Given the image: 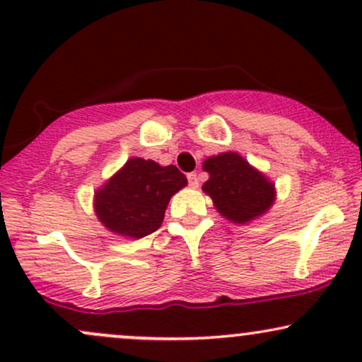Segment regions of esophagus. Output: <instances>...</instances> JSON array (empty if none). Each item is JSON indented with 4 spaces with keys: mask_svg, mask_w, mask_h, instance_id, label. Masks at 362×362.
Wrapping results in <instances>:
<instances>
[{
    "mask_svg": "<svg viewBox=\"0 0 362 362\" xmlns=\"http://www.w3.org/2000/svg\"><path fill=\"white\" fill-rule=\"evenodd\" d=\"M187 178H189V185L190 187H197L199 185V175L195 172L189 173V175H187Z\"/></svg>",
    "mask_w": 362,
    "mask_h": 362,
    "instance_id": "obj_1",
    "label": "esophagus"
}]
</instances>
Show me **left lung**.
<instances>
[{
	"label": "left lung",
	"instance_id": "obj_1",
	"mask_svg": "<svg viewBox=\"0 0 362 362\" xmlns=\"http://www.w3.org/2000/svg\"><path fill=\"white\" fill-rule=\"evenodd\" d=\"M202 168L209 173L202 190L213 199L218 213L230 221L245 224L267 213L274 204L276 189L272 182L238 153L209 156Z\"/></svg>",
	"mask_w": 362,
	"mask_h": 362
}]
</instances>
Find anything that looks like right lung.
<instances>
[{"label":"right lung","instance_id":"1","mask_svg":"<svg viewBox=\"0 0 362 362\" xmlns=\"http://www.w3.org/2000/svg\"><path fill=\"white\" fill-rule=\"evenodd\" d=\"M185 185L175 165L131 158L95 192V213L112 233L143 238L161 226L170 197Z\"/></svg>","mask_w":362,"mask_h":362}]
</instances>
